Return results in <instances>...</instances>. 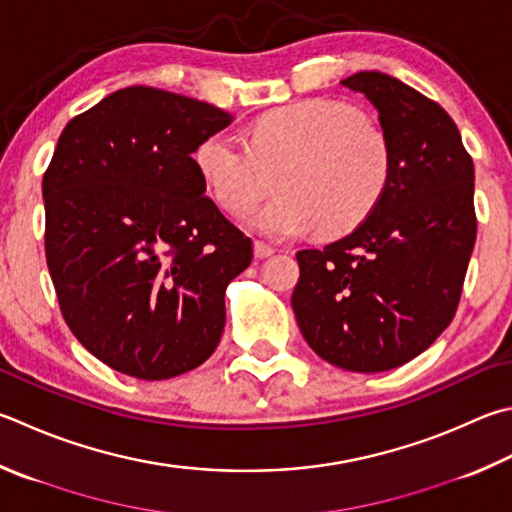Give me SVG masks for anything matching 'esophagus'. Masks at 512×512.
Wrapping results in <instances>:
<instances>
[{
  "instance_id": "34e87169",
  "label": "esophagus",
  "mask_w": 512,
  "mask_h": 512,
  "mask_svg": "<svg viewBox=\"0 0 512 512\" xmlns=\"http://www.w3.org/2000/svg\"><path fill=\"white\" fill-rule=\"evenodd\" d=\"M253 250H255V257H257V259H266V257H271V255L275 253V248L264 244V241H255Z\"/></svg>"
}]
</instances>
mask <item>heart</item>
Wrapping results in <instances>:
<instances>
[{
    "instance_id": "heart-1",
    "label": "heart",
    "mask_w": 512,
    "mask_h": 512,
    "mask_svg": "<svg viewBox=\"0 0 512 512\" xmlns=\"http://www.w3.org/2000/svg\"><path fill=\"white\" fill-rule=\"evenodd\" d=\"M194 163L221 210L244 217L273 188L280 194L250 219L271 239L318 228L347 235L365 221L389 185L387 136L342 100L309 98L268 111L248 129V143L228 132L203 138Z\"/></svg>"
}]
</instances>
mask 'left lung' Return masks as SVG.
Here are the masks:
<instances>
[{
    "instance_id": "1",
    "label": "left lung",
    "mask_w": 512,
    "mask_h": 512,
    "mask_svg": "<svg viewBox=\"0 0 512 512\" xmlns=\"http://www.w3.org/2000/svg\"><path fill=\"white\" fill-rule=\"evenodd\" d=\"M378 111L392 176L374 212L322 250H300L291 297L309 347L376 374L423 353L452 322L477 239L475 165L441 105L380 71L340 82Z\"/></svg>"
}]
</instances>
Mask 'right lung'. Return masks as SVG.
<instances>
[{
    "label": "right lung",
    "mask_w": 512,
    "mask_h": 512,
    "mask_svg": "<svg viewBox=\"0 0 512 512\" xmlns=\"http://www.w3.org/2000/svg\"><path fill=\"white\" fill-rule=\"evenodd\" d=\"M230 123L208 102L127 87L58 138L42 179L46 266L73 336L120 374L174 378L219 345L253 241L206 197L192 154Z\"/></svg>",
    "instance_id": "1"
}]
</instances>
